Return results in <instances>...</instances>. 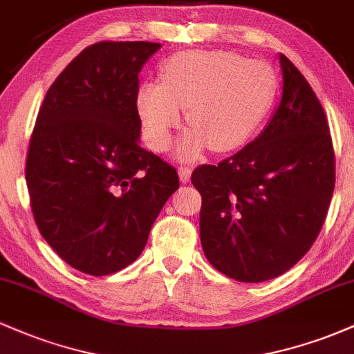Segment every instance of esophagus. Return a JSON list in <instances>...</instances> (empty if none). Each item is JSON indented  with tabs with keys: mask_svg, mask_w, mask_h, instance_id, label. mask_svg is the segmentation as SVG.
<instances>
[{
	"mask_svg": "<svg viewBox=\"0 0 354 354\" xmlns=\"http://www.w3.org/2000/svg\"><path fill=\"white\" fill-rule=\"evenodd\" d=\"M178 174H180L181 183H188L191 176V168L189 166H180V168H178Z\"/></svg>",
	"mask_w": 354,
	"mask_h": 354,
	"instance_id": "1",
	"label": "esophagus"
}]
</instances>
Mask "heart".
Instances as JSON below:
<instances>
[{
	"instance_id": "obj_1",
	"label": "heart",
	"mask_w": 354,
	"mask_h": 354,
	"mask_svg": "<svg viewBox=\"0 0 354 354\" xmlns=\"http://www.w3.org/2000/svg\"><path fill=\"white\" fill-rule=\"evenodd\" d=\"M278 95V76L263 61L230 51H189L169 58L161 83L138 89L136 108L143 136L154 151H166L181 110L191 131L181 143L185 156H196L208 145L214 153L241 146L261 124Z\"/></svg>"
}]
</instances>
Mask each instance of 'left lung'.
<instances>
[{
  "mask_svg": "<svg viewBox=\"0 0 354 354\" xmlns=\"http://www.w3.org/2000/svg\"><path fill=\"white\" fill-rule=\"evenodd\" d=\"M283 96L265 131L221 163L201 165L200 236L208 261L243 283L291 270L318 238L335 189V149L310 83L279 56Z\"/></svg>",
  "mask_w": 354,
  "mask_h": 354,
  "instance_id": "1",
  "label": "left lung"
}]
</instances>
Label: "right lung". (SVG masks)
<instances>
[{"label":"right lung","instance_id":"1","mask_svg":"<svg viewBox=\"0 0 354 354\" xmlns=\"http://www.w3.org/2000/svg\"><path fill=\"white\" fill-rule=\"evenodd\" d=\"M160 46L84 48L36 116L24 168L31 211L48 245L81 273L106 276L131 265L180 188L174 166L138 143V75Z\"/></svg>","mask_w":354,"mask_h":354}]
</instances>
